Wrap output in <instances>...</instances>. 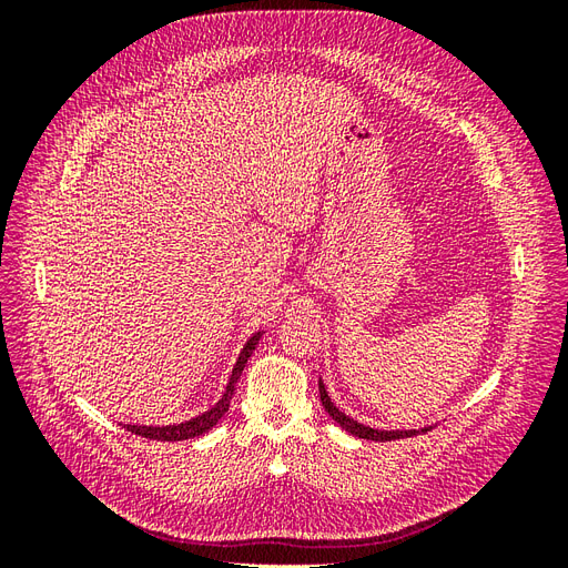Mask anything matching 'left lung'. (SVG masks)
<instances>
[{
  "label": "left lung",
  "instance_id": "8db88e82",
  "mask_svg": "<svg viewBox=\"0 0 568 568\" xmlns=\"http://www.w3.org/2000/svg\"><path fill=\"white\" fill-rule=\"evenodd\" d=\"M320 400H322L324 409L329 412V417H332L341 428H346L348 434H353V436H357V438H367V440H398V438H409V436L419 434V432H415V428H412V432H379V428H372V426H365V424H359V422L346 417V415H343V412L332 403L329 395H326L322 382H320ZM422 432H428V426L422 428Z\"/></svg>",
  "mask_w": 568,
  "mask_h": 568
}]
</instances>
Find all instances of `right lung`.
<instances>
[{"label":"right lung","mask_w":568,"mask_h":568,"mask_svg":"<svg viewBox=\"0 0 568 568\" xmlns=\"http://www.w3.org/2000/svg\"><path fill=\"white\" fill-rule=\"evenodd\" d=\"M263 332H257L248 338V343L244 346L242 355H239L236 365L232 369V376H230V384H227V390L222 393V398L217 400L215 407H211L209 412H203V415L189 419V422H182V424H173V426H134V424H125L128 432L142 436V438H151V440H186V438H196L201 434L209 432V428H213L222 417H225V412L230 409V400L234 395V388H236V382L239 376H242L248 357L253 355L257 341H261Z\"/></svg>","instance_id":"add662e5"}]
</instances>
